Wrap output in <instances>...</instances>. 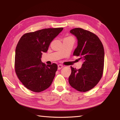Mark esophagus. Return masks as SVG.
Segmentation results:
<instances>
[{"label":"esophagus","instance_id":"34e87169","mask_svg":"<svg viewBox=\"0 0 120 120\" xmlns=\"http://www.w3.org/2000/svg\"><path fill=\"white\" fill-rule=\"evenodd\" d=\"M63 67H64V66H63V65H62L61 64H59L58 65V70H60V69H61V68H63Z\"/></svg>","mask_w":120,"mask_h":120}]
</instances>
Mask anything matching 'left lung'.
I'll return each instance as SVG.
<instances>
[{
	"instance_id": "obj_1",
	"label": "left lung",
	"mask_w": 120,
	"mask_h": 120,
	"mask_svg": "<svg viewBox=\"0 0 120 120\" xmlns=\"http://www.w3.org/2000/svg\"><path fill=\"white\" fill-rule=\"evenodd\" d=\"M77 39V46L73 53L83 60L78 70L71 67L68 78L70 86L80 92L93 88L102 77L104 65V47L98 37L88 30L76 28L70 31Z\"/></svg>"
}]
</instances>
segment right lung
Wrapping results in <instances>:
<instances>
[{
    "label": "right lung",
    "instance_id": "1",
    "mask_svg": "<svg viewBox=\"0 0 120 120\" xmlns=\"http://www.w3.org/2000/svg\"><path fill=\"white\" fill-rule=\"evenodd\" d=\"M63 28H47L25 34L15 49V72L19 80L29 90L40 92L49 88L58 66L42 62V53L46 52L52 41Z\"/></svg>",
    "mask_w": 120,
    "mask_h": 120
}]
</instances>
